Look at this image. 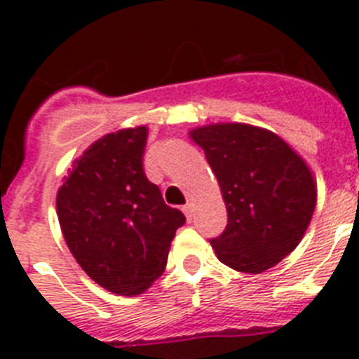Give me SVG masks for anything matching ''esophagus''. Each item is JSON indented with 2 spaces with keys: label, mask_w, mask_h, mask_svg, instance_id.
<instances>
[{
  "label": "esophagus",
  "mask_w": 359,
  "mask_h": 359,
  "mask_svg": "<svg viewBox=\"0 0 359 359\" xmlns=\"http://www.w3.org/2000/svg\"><path fill=\"white\" fill-rule=\"evenodd\" d=\"M193 209H195V208H193V202H187L186 205H184V208H182L184 215H186L187 219H191V218H193Z\"/></svg>",
  "instance_id": "1"
}]
</instances>
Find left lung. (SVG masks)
<instances>
[{
  "mask_svg": "<svg viewBox=\"0 0 359 359\" xmlns=\"http://www.w3.org/2000/svg\"><path fill=\"white\" fill-rule=\"evenodd\" d=\"M205 154L227 208V227L211 240L232 270L261 273L295 250L316 205L306 161L283 137L247 123H211L189 130Z\"/></svg>",
  "mask_w": 359,
  "mask_h": 359,
  "instance_id": "8db88e82",
  "label": "left lung"
}]
</instances>
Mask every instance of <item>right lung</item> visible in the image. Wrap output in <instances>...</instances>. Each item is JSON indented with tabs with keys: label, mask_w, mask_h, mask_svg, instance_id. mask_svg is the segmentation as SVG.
Instances as JSON below:
<instances>
[{
	"label": "right lung",
	"mask_w": 359,
	"mask_h": 359,
	"mask_svg": "<svg viewBox=\"0 0 359 359\" xmlns=\"http://www.w3.org/2000/svg\"><path fill=\"white\" fill-rule=\"evenodd\" d=\"M148 128L102 135L73 161L57 191V216L76 263L116 295H140L163 276L186 216L147 179Z\"/></svg>",
	"instance_id": "right-lung-1"
}]
</instances>
